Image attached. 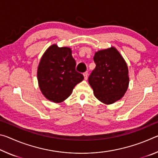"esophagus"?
<instances>
[{
	"label": "esophagus",
	"mask_w": 158,
	"mask_h": 158,
	"mask_svg": "<svg viewBox=\"0 0 158 158\" xmlns=\"http://www.w3.org/2000/svg\"><path fill=\"white\" fill-rule=\"evenodd\" d=\"M84 79L87 80V79H88V72H85V73H84Z\"/></svg>",
	"instance_id": "34e87169"
}]
</instances>
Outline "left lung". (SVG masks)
Returning a JSON list of instances; mask_svg holds the SVG:
<instances>
[{
    "label": "left lung",
    "mask_w": 158,
    "mask_h": 158,
    "mask_svg": "<svg viewBox=\"0 0 158 158\" xmlns=\"http://www.w3.org/2000/svg\"><path fill=\"white\" fill-rule=\"evenodd\" d=\"M95 68L89 78L95 98L105 105L121 100L129 85L127 63L116 48L95 52Z\"/></svg>",
    "instance_id": "left-lung-1"
}]
</instances>
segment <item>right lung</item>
Masks as SVG:
<instances>
[{"label":"right lung","mask_w":158,"mask_h":158,"mask_svg":"<svg viewBox=\"0 0 158 158\" xmlns=\"http://www.w3.org/2000/svg\"><path fill=\"white\" fill-rule=\"evenodd\" d=\"M76 61L69 47L52 44L45 51L37 68V81L41 92L47 100L62 102L84 79L75 70Z\"/></svg>","instance_id":"1"}]
</instances>
